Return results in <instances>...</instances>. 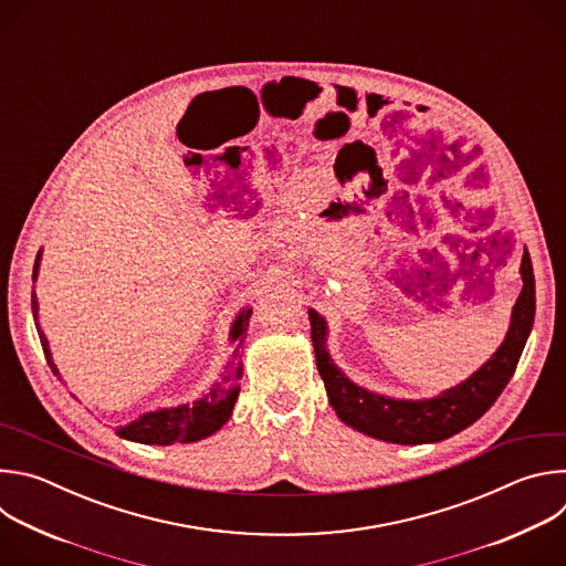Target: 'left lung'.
<instances>
[{"instance_id": "left-lung-1", "label": "left lung", "mask_w": 566, "mask_h": 566, "mask_svg": "<svg viewBox=\"0 0 566 566\" xmlns=\"http://www.w3.org/2000/svg\"><path fill=\"white\" fill-rule=\"evenodd\" d=\"M522 293L513 306L511 329L504 345L497 354L472 374L465 382L443 391L432 400H394L387 396L371 394L354 385L345 374L332 363L325 349V319L315 311H308L311 317V340L315 347L317 371L325 380L332 408L349 428L369 434L380 441L419 446L443 441L468 426H472L481 415L491 410L497 396L509 385L511 376L517 369L522 349L533 327L535 317V277L531 258L524 251L522 258Z\"/></svg>"}]
</instances>
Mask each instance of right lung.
Segmentation results:
<instances>
[{
    "mask_svg": "<svg viewBox=\"0 0 566 566\" xmlns=\"http://www.w3.org/2000/svg\"><path fill=\"white\" fill-rule=\"evenodd\" d=\"M38 264H40V253L35 258L33 280L38 275ZM31 306H33V315H38L35 293H31ZM251 313H253L251 308L241 311V315L237 317V322L232 325V340L237 343V347L232 352V360L228 363L226 376L214 387H210V391L201 400L192 402V406H181V408H172V410H158V412L143 415L140 419L120 428L118 434L123 439L138 441V443H145V446H172V443L199 441V439L210 437L212 432H217L230 419L237 394H239V387H237L239 376H241L239 358H241V347H244ZM38 334H40V343H42V349H44V358H46L51 371L57 374V369L53 365V358H51V352H49V343H46L42 332H38Z\"/></svg>",
    "mask_w": 566,
    "mask_h": 566,
    "instance_id": "add662e5",
    "label": "right lung"
}]
</instances>
